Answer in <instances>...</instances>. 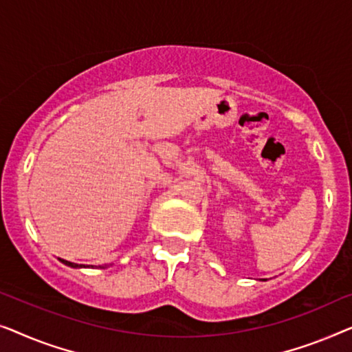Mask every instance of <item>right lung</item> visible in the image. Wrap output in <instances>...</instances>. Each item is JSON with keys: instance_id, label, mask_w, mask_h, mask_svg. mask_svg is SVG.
Listing matches in <instances>:
<instances>
[{"instance_id": "right-lung-1", "label": "right lung", "mask_w": 352, "mask_h": 352, "mask_svg": "<svg viewBox=\"0 0 352 352\" xmlns=\"http://www.w3.org/2000/svg\"><path fill=\"white\" fill-rule=\"evenodd\" d=\"M62 261L63 265H67V266H70V268H86V266H82V265H76V263H72V261H67V260H62V258H58ZM102 268V266H100Z\"/></svg>"}]
</instances>
